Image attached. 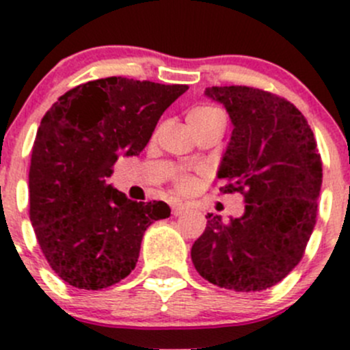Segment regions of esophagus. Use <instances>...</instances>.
<instances>
[{
    "label": "esophagus",
    "instance_id": "34e87169",
    "mask_svg": "<svg viewBox=\"0 0 350 350\" xmlns=\"http://www.w3.org/2000/svg\"><path fill=\"white\" fill-rule=\"evenodd\" d=\"M185 210H186V206L183 203H172V215H174V217L183 215L185 213Z\"/></svg>",
    "mask_w": 350,
    "mask_h": 350
}]
</instances>
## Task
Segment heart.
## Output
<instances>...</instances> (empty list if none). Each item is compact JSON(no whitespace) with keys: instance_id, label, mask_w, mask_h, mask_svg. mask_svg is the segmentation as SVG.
I'll return each instance as SVG.
<instances>
[{"instance_id":"heart-1","label":"heart","mask_w":350,"mask_h":350,"mask_svg":"<svg viewBox=\"0 0 350 350\" xmlns=\"http://www.w3.org/2000/svg\"><path fill=\"white\" fill-rule=\"evenodd\" d=\"M218 118H225L224 113H221L220 109L213 107H200V108H195L191 113H189L188 123L189 126H196V125H203V123H208V122H213V120H218ZM193 185H195V181H193L191 178H188V176H183V178L178 181V186L181 191H189V189L193 188Z\"/></svg>"}]
</instances>
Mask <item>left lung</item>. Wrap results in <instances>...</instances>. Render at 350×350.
Returning <instances> with one entry per match:
<instances>
[{
	"label": "left lung",
	"mask_w": 350,
	"mask_h": 350,
	"mask_svg": "<svg viewBox=\"0 0 350 350\" xmlns=\"http://www.w3.org/2000/svg\"><path fill=\"white\" fill-rule=\"evenodd\" d=\"M234 125L217 178L224 193L245 196L242 217L224 224L208 213L193 243L200 276L234 291H262L301 260L317 218L322 161L305 116L295 105L247 86L206 88Z\"/></svg>",
	"instance_id": "1"
}]
</instances>
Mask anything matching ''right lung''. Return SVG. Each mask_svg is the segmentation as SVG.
I'll use <instances>...</instances> for the list:
<instances>
[{
    "instance_id": "add662e5",
    "label": "right lung",
    "mask_w": 350,
    "mask_h": 350,
    "mask_svg": "<svg viewBox=\"0 0 350 350\" xmlns=\"http://www.w3.org/2000/svg\"><path fill=\"white\" fill-rule=\"evenodd\" d=\"M186 84L105 77L67 91L42 118L31 149L30 221L61 280L79 289L120 283L139 260L144 234L171 215L107 185L120 155H139Z\"/></svg>"
}]
</instances>
